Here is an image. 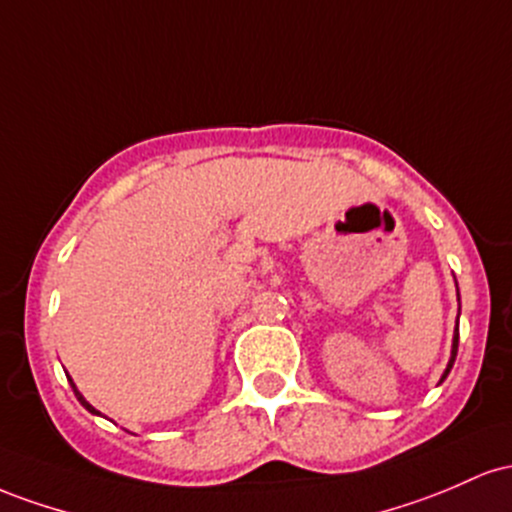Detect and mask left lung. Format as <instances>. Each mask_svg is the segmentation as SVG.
Listing matches in <instances>:
<instances>
[{
  "instance_id": "left-lung-1",
  "label": "left lung",
  "mask_w": 512,
  "mask_h": 512,
  "mask_svg": "<svg viewBox=\"0 0 512 512\" xmlns=\"http://www.w3.org/2000/svg\"><path fill=\"white\" fill-rule=\"evenodd\" d=\"M457 346H459V331H455V341H452V358H450V363H447V370H445V375H442V380H445V377L450 375L452 365H455V358H457ZM442 380H440V382H442Z\"/></svg>"
}]
</instances>
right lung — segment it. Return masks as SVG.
Segmentation results:
<instances>
[{"instance_id": "add662e5", "label": "right lung", "mask_w": 512, "mask_h": 512, "mask_svg": "<svg viewBox=\"0 0 512 512\" xmlns=\"http://www.w3.org/2000/svg\"><path fill=\"white\" fill-rule=\"evenodd\" d=\"M70 384H72V389H74V396H77V399H79V404H82L86 411H91V413H99V411H96V409H94V406H91V404H89V401H86V399H84V396H82V394H79V389H77V387H74V382H72V380H70Z\"/></svg>"}]
</instances>
